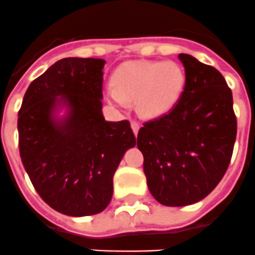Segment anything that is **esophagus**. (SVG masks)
I'll return each mask as SVG.
<instances>
[{
	"instance_id": "esophagus-1",
	"label": "esophagus",
	"mask_w": 255,
	"mask_h": 255,
	"mask_svg": "<svg viewBox=\"0 0 255 255\" xmlns=\"http://www.w3.org/2000/svg\"><path fill=\"white\" fill-rule=\"evenodd\" d=\"M130 127H132L134 134H137V133H138L139 127H141V125H139L138 121H136V119H132V121H130Z\"/></svg>"
}]
</instances>
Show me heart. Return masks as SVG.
Returning a JSON list of instances; mask_svg holds the SVG:
<instances>
[{
    "instance_id": "heart-1",
    "label": "heart",
    "mask_w": 255,
    "mask_h": 255,
    "mask_svg": "<svg viewBox=\"0 0 255 255\" xmlns=\"http://www.w3.org/2000/svg\"><path fill=\"white\" fill-rule=\"evenodd\" d=\"M184 81V72L173 62H132L114 72V90L108 96L118 105L125 104V99H136L139 113L155 118L178 102Z\"/></svg>"
}]
</instances>
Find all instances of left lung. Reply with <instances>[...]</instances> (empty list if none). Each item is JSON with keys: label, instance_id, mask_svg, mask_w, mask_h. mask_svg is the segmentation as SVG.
<instances>
[{"label": "left lung", "instance_id": "1", "mask_svg": "<svg viewBox=\"0 0 255 255\" xmlns=\"http://www.w3.org/2000/svg\"><path fill=\"white\" fill-rule=\"evenodd\" d=\"M185 85L169 113L143 123L137 147L151 194L164 206L201 201L228 170L236 138L233 93L212 66L179 54Z\"/></svg>", "mask_w": 255, "mask_h": 255}]
</instances>
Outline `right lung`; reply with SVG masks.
Instances as JSON below:
<instances>
[{
  "label": "right lung",
  "instance_id": "obj_1",
  "mask_svg": "<svg viewBox=\"0 0 255 255\" xmlns=\"http://www.w3.org/2000/svg\"><path fill=\"white\" fill-rule=\"evenodd\" d=\"M104 63L99 58L56 62L29 85L19 111L25 170L40 198L67 216H90L107 208L117 167L136 144L129 121L107 122L103 117ZM59 100L71 109L61 125L50 117Z\"/></svg>",
  "mask_w": 255,
  "mask_h": 255
}]
</instances>
